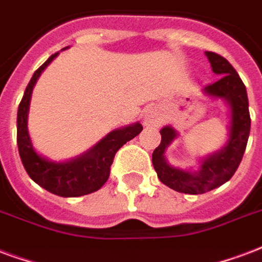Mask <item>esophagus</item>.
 <instances>
[{
  "label": "esophagus",
  "instance_id": "34e87169",
  "mask_svg": "<svg viewBox=\"0 0 262 262\" xmlns=\"http://www.w3.org/2000/svg\"><path fill=\"white\" fill-rule=\"evenodd\" d=\"M142 120L143 124H145L146 127H160L161 125L160 115H159L157 110L153 109V107H147V109L145 110V113L142 115Z\"/></svg>",
  "mask_w": 262,
  "mask_h": 262
}]
</instances>
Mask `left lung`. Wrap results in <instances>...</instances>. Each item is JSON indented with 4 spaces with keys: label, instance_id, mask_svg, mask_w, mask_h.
<instances>
[{
    "label": "left lung",
    "instance_id": "1",
    "mask_svg": "<svg viewBox=\"0 0 262 262\" xmlns=\"http://www.w3.org/2000/svg\"><path fill=\"white\" fill-rule=\"evenodd\" d=\"M213 72L221 76L220 80L204 86L206 95L224 99L231 107V127L229 139L225 147L202 161L200 170H181L170 166L166 160L167 146L177 138V131L171 125L161 128V142L152 155V163L159 180L171 189L180 193L202 194L215 189L231 180L246 150L250 134V113L246 86L239 74L227 59L215 52H206Z\"/></svg>",
    "mask_w": 262,
    "mask_h": 262
}]
</instances>
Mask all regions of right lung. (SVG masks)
Listing matches in <instances>:
<instances>
[{
    "label": "right lung",
    "instance_id": "obj_1",
    "mask_svg": "<svg viewBox=\"0 0 262 262\" xmlns=\"http://www.w3.org/2000/svg\"><path fill=\"white\" fill-rule=\"evenodd\" d=\"M56 56L58 54L51 55L48 60L35 70L30 82L27 84L17 109V147L21 163L35 184L62 198H77L101 189L109 178L110 166L117 150L124 143L135 138L143 127L142 124L135 123L128 127L115 129L88 152L73 160L56 163L40 156L31 145L27 131V115L35 81Z\"/></svg>",
    "mask_w": 262,
    "mask_h": 262
}]
</instances>
